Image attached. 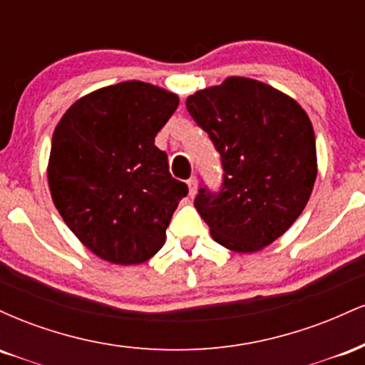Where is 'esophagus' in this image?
Masks as SVG:
<instances>
[{
  "mask_svg": "<svg viewBox=\"0 0 365 365\" xmlns=\"http://www.w3.org/2000/svg\"><path fill=\"white\" fill-rule=\"evenodd\" d=\"M187 185H188V194L194 197L197 194V178L192 177L187 180Z\"/></svg>",
  "mask_w": 365,
  "mask_h": 365,
  "instance_id": "34e87169",
  "label": "esophagus"
}]
</instances>
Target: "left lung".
I'll return each mask as SVG.
<instances>
[{
  "label": "left lung",
  "instance_id": "left-lung-1",
  "mask_svg": "<svg viewBox=\"0 0 365 365\" xmlns=\"http://www.w3.org/2000/svg\"><path fill=\"white\" fill-rule=\"evenodd\" d=\"M185 104L223 166L220 192L202 185L194 200L212 238L233 252L273 244L302 215L316 182L307 113L274 87L245 77L197 91Z\"/></svg>",
  "mask_w": 365,
  "mask_h": 365
}]
</instances>
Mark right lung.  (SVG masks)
<instances>
[{"label":"right lung","mask_w":365,"mask_h":365,"mask_svg":"<svg viewBox=\"0 0 365 365\" xmlns=\"http://www.w3.org/2000/svg\"><path fill=\"white\" fill-rule=\"evenodd\" d=\"M178 96L128 81L83 96L53 133L48 182L63 221L92 254L140 264L165 245L188 187L170 175L154 137Z\"/></svg>","instance_id":"right-lung-1"}]
</instances>
